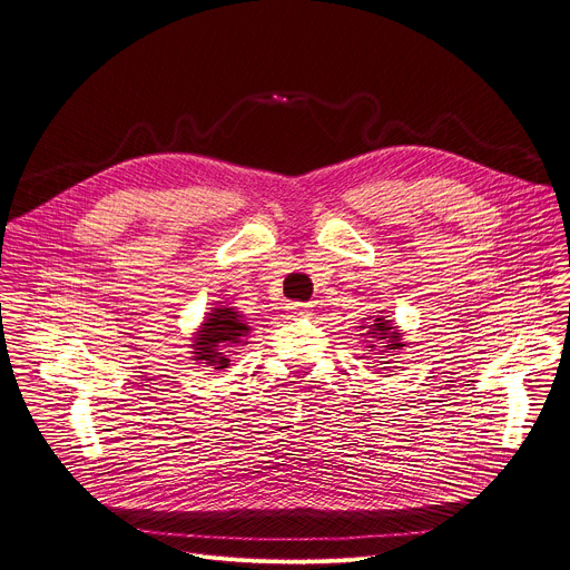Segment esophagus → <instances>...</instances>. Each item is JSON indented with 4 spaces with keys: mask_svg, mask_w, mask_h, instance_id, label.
Wrapping results in <instances>:
<instances>
[{
    "mask_svg": "<svg viewBox=\"0 0 570 570\" xmlns=\"http://www.w3.org/2000/svg\"><path fill=\"white\" fill-rule=\"evenodd\" d=\"M289 315L292 317H306V315H313V308L308 304H289Z\"/></svg>",
    "mask_w": 570,
    "mask_h": 570,
    "instance_id": "1",
    "label": "esophagus"
}]
</instances>
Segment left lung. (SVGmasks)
Listing matches in <instances>:
<instances>
[{
  "instance_id": "1",
  "label": "left lung",
  "mask_w": 570,
  "mask_h": 570,
  "mask_svg": "<svg viewBox=\"0 0 570 570\" xmlns=\"http://www.w3.org/2000/svg\"><path fill=\"white\" fill-rule=\"evenodd\" d=\"M371 320V324H363L361 328H365V333H361V336L371 338L367 343V347L377 350L380 347V354H386V356H380V358H389L391 352H397L403 350L405 343H403V333H400V328L393 324V320L384 317V315H373V317H365Z\"/></svg>"
}]
</instances>
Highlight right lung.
Listing matches in <instances>:
<instances>
[{
	"label": "right lung",
	"instance_id": "right-lung-1",
	"mask_svg": "<svg viewBox=\"0 0 570 570\" xmlns=\"http://www.w3.org/2000/svg\"><path fill=\"white\" fill-rule=\"evenodd\" d=\"M248 336L250 326L246 315L229 304H218L193 333V361L205 363V367H214V371H225L229 365V354L237 350V345H246Z\"/></svg>",
	"mask_w": 570,
	"mask_h": 570
}]
</instances>
